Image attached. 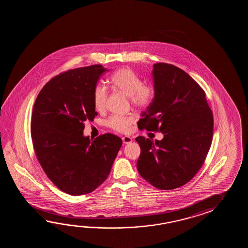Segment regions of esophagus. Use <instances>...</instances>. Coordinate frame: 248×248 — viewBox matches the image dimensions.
<instances>
[{"instance_id":"esophagus-1","label":"esophagus","mask_w":248,"mask_h":248,"mask_svg":"<svg viewBox=\"0 0 248 248\" xmlns=\"http://www.w3.org/2000/svg\"><path fill=\"white\" fill-rule=\"evenodd\" d=\"M132 138L130 137H122V142L124 144H128V143H130L132 142Z\"/></svg>"}]
</instances>
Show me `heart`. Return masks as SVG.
I'll list each match as a JSON object with an SVG mask.
<instances>
[{
    "label": "heart",
    "mask_w": 248,
    "mask_h": 248,
    "mask_svg": "<svg viewBox=\"0 0 248 248\" xmlns=\"http://www.w3.org/2000/svg\"><path fill=\"white\" fill-rule=\"evenodd\" d=\"M111 83L115 89L129 96L132 105L140 109H144L153 103L155 90L151 85H142V80L132 69L122 68L117 70L111 75ZM107 91L103 85H97L93 92V103L97 111H102L106 107ZM134 119L131 117L112 115L106 124L111 129L121 133L130 130Z\"/></svg>",
    "instance_id": "b5f03b06"
}]
</instances>
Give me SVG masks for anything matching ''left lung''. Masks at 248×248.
I'll return each mask as SVG.
<instances>
[{
	"instance_id": "8db88e82",
	"label": "left lung",
	"mask_w": 248,
	"mask_h": 248,
	"mask_svg": "<svg viewBox=\"0 0 248 248\" xmlns=\"http://www.w3.org/2000/svg\"><path fill=\"white\" fill-rule=\"evenodd\" d=\"M155 95L137 122L140 130L161 132L153 142L138 137L137 169L159 190L187 184L201 169L210 149L214 119L205 91L184 70L166 63L153 64Z\"/></svg>"
}]
</instances>
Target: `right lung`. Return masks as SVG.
I'll list each match as a JSON object with an SVG mask.
<instances>
[{
  "label": "right lung",
  "instance_id": "right-lung-1",
  "mask_svg": "<svg viewBox=\"0 0 248 248\" xmlns=\"http://www.w3.org/2000/svg\"><path fill=\"white\" fill-rule=\"evenodd\" d=\"M101 64L58 74L40 91L32 109L31 136L39 163L48 179L70 195L90 193L102 185L122 147L110 133L91 140L83 136L85 122L97 115L93 92Z\"/></svg>",
  "mask_w": 248,
  "mask_h": 248
}]
</instances>
